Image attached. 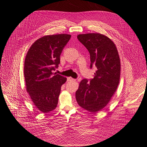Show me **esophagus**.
Listing matches in <instances>:
<instances>
[{
	"label": "esophagus",
	"mask_w": 147,
	"mask_h": 147,
	"mask_svg": "<svg viewBox=\"0 0 147 147\" xmlns=\"http://www.w3.org/2000/svg\"><path fill=\"white\" fill-rule=\"evenodd\" d=\"M67 81H75L76 80L74 78H72V77H68L67 78Z\"/></svg>",
	"instance_id": "esophagus-1"
}]
</instances>
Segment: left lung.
<instances>
[{
  "mask_svg": "<svg viewBox=\"0 0 147 147\" xmlns=\"http://www.w3.org/2000/svg\"><path fill=\"white\" fill-rule=\"evenodd\" d=\"M77 38L89 52L90 67L97 68L90 81L82 80L75 96L81 107L96 113L104 108L119 84L121 61L116 46L106 36L99 33L79 34Z\"/></svg>",
  "mask_w": 147,
  "mask_h": 147,
  "instance_id": "obj_1",
  "label": "left lung"
}]
</instances>
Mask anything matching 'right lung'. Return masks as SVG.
Returning <instances> with one entry per match:
<instances>
[{
	"label": "right lung",
	"mask_w": 147,
	"mask_h": 147,
	"mask_svg": "<svg viewBox=\"0 0 147 147\" xmlns=\"http://www.w3.org/2000/svg\"><path fill=\"white\" fill-rule=\"evenodd\" d=\"M71 35L45 36L29 49L25 59L26 90L38 110L46 113L57 106L61 86L66 77L52 72L60 61V54Z\"/></svg>",
	"instance_id": "add662e5"
}]
</instances>
